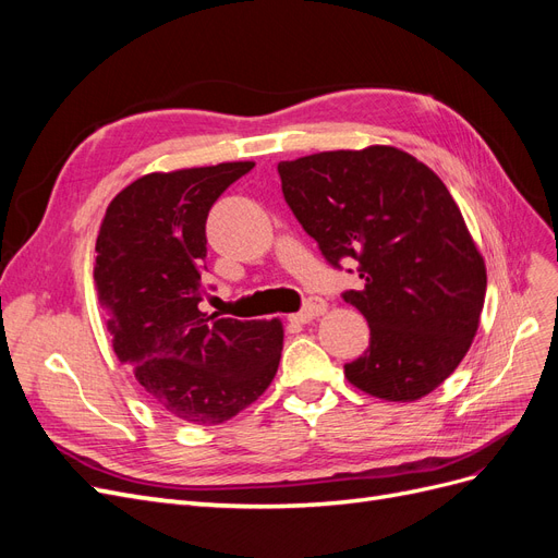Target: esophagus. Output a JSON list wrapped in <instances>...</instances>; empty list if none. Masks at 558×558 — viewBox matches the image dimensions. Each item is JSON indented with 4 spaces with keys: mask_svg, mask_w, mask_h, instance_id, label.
<instances>
[{
    "mask_svg": "<svg viewBox=\"0 0 558 558\" xmlns=\"http://www.w3.org/2000/svg\"><path fill=\"white\" fill-rule=\"evenodd\" d=\"M324 312H326V302L320 298H310L307 305L302 307L298 314H291L289 320H291V324H310L312 318L320 316Z\"/></svg>",
    "mask_w": 558,
    "mask_h": 558,
    "instance_id": "esophagus-1",
    "label": "esophagus"
}]
</instances>
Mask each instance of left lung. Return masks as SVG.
<instances>
[{
    "label": "left lung",
    "instance_id": "obj_1",
    "mask_svg": "<svg viewBox=\"0 0 558 558\" xmlns=\"http://www.w3.org/2000/svg\"><path fill=\"white\" fill-rule=\"evenodd\" d=\"M277 170L326 260L359 263L361 291L342 298L367 318L369 347L344 377L391 402L435 391L468 353L486 295L484 258L447 185L393 146L324 150Z\"/></svg>",
    "mask_w": 558,
    "mask_h": 558
}]
</instances>
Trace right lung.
<instances>
[{"instance_id":"right-lung-1","label":"right lung","mask_w":558,"mask_h":558,"mask_svg":"<svg viewBox=\"0 0 558 558\" xmlns=\"http://www.w3.org/2000/svg\"><path fill=\"white\" fill-rule=\"evenodd\" d=\"M256 162L154 172L118 193L95 244V289L113 351L158 408L216 426L272 384L281 320L221 318L199 310L207 216Z\"/></svg>"}]
</instances>
